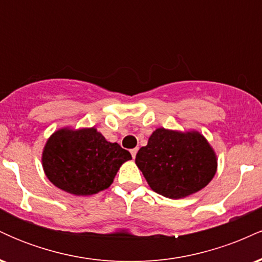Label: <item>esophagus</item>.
<instances>
[{"label": "esophagus", "instance_id": "obj_1", "mask_svg": "<svg viewBox=\"0 0 262 262\" xmlns=\"http://www.w3.org/2000/svg\"><path fill=\"white\" fill-rule=\"evenodd\" d=\"M137 152H138V148L130 150V154L133 156V159H135V156H137Z\"/></svg>", "mask_w": 262, "mask_h": 262}]
</instances>
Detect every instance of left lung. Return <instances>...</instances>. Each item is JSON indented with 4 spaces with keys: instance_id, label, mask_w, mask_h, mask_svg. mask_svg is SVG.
Here are the masks:
<instances>
[{
    "instance_id": "1",
    "label": "left lung",
    "mask_w": 262,
    "mask_h": 262,
    "mask_svg": "<svg viewBox=\"0 0 262 262\" xmlns=\"http://www.w3.org/2000/svg\"><path fill=\"white\" fill-rule=\"evenodd\" d=\"M135 164L152 191L172 200L201 191L217 172V155L196 130L158 128L139 149Z\"/></svg>"
}]
</instances>
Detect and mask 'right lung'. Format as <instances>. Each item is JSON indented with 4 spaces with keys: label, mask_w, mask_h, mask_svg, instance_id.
I'll return each instance as SVG.
<instances>
[{
    "label": "right lung",
    "mask_w": 262,
    "mask_h": 262,
    "mask_svg": "<svg viewBox=\"0 0 262 262\" xmlns=\"http://www.w3.org/2000/svg\"><path fill=\"white\" fill-rule=\"evenodd\" d=\"M130 159L128 150L107 141L96 128H62L47 140L41 164L54 186L75 196H91L110 187Z\"/></svg>",
    "instance_id": "add662e5"
}]
</instances>
